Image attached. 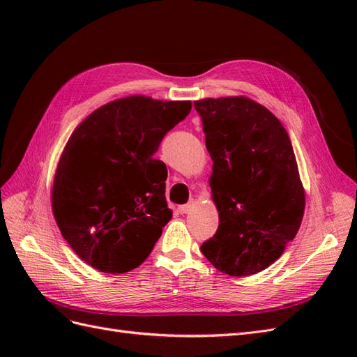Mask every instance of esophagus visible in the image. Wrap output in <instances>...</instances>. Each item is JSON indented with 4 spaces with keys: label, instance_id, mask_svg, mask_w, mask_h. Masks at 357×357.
Here are the masks:
<instances>
[{
    "label": "esophagus",
    "instance_id": "34e87169",
    "mask_svg": "<svg viewBox=\"0 0 357 357\" xmlns=\"http://www.w3.org/2000/svg\"><path fill=\"white\" fill-rule=\"evenodd\" d=\"M193 205H195V201H190L189 204L180 205V207H178V213H180V214H188V213L193 208Z\"/></svg>",
    "mask_w": 357,
    "mask_h": 357
}]
</instances>
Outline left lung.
I'll use <instances>...</instances> for the list:
<instances>
[{"label": "left lung", "mask_w": 357, "mask_h": 357, "mask_svg": "<svg viewBox=\"0 0 357 357\" xmlns=\"http://www.w3.org/2000/svg\"><path fill=\"white\" fill-rule=\"evenodd\" d=\"M213 159L219 228L202 255L232 277L264 271L295 238L305 210L296 158L282 122L247 96L193 102Z\"/></svg>", "instance_id": "left-lung-1"}]
</instances>
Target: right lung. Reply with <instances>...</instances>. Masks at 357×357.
Listing matches in <instances>:
<instances>
[{
	"label": "right lung",
	"mask_w": 357,
	"mask_h": 357,
	"mask_svg": "<svg viewBox=\"0 0 357 357\" xmlns=\"http://www.w3.org/2000/svg\"><path fill=\"white\" fill-rule=\"evenodd\" d=\"M190 101L126 96L91 113L62 150L52 186L58 228L82 261L121 274L142 265L172 218L153 155Z\"/></svg>",
	"instance_id": "right-lung-1"
}]
</instances>
